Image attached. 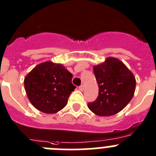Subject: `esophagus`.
<instances>
[{
	"instance_id": "obj_1",
	"label": "esophagus",
	"mask_w": 156,
	"mask_h": 156,
	"mask_svg": "<svg viewBox=\"0 0 156 156\" xmlns=\"http://www.w3.org/2000/svg\"><path fill=\"white\" fill-rule=\"evenodd\" d=\"M79 89H80V91H83L84 90V86L83 85H81V86H80L79 87Z\"/></svg>"
}]
</instances>
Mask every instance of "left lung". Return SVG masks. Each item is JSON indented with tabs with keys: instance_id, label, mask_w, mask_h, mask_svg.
<instances>
[{
	"instance_id": "8db88e82",
	"label": "left lung",
	"mask_w": 156,
	"mask_h": 156,
	"mask_svg": "<svg viewBox=\"0 0 156 156\" xmlns=\"http://www.w3.org/2000/svg\"><path fill=\"white\" fill-rule=\"evenodd\" d=\"M99 87L95 101L89 109L98 116H111L123 110L133 98L136 86L134 74L118 58L108 57L94 66Z\"/></svg>"
}]
</instances>
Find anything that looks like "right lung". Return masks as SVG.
<instances>
[{
    "label": "right lung",
    "mask_w": 156,
    "mask_h": 156,
    "mask_svg": "<svg viewBox=\"0 0 156 156\" xmlns=\"http://www.w3.org/2000/svg\"><path fill=\"white\" fill-rule=\"evenodd\" d=\"M72 78L73 74L62 64L51 61L38 64L24 80L28 100L38 111L55 114L65 108L75 90Z\"/></svg>",
    "instance_id": "1"
}]
</instances>
